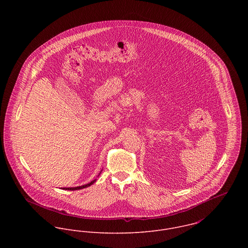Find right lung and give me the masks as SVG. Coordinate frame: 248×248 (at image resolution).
<instances>
[{
	"label": "right lung",
	"instance_id": "add662e5",
	"mask_svg": "<svg viewBox=\"0 0 248 248\" xmlns=\"http://www.w3.org/2000/svg\"><path fill=\"white\" fill-rule=\"evenodd\" d=\"M95 180H96V179H94V180L91 181V182H90V183H88V184L82 185V186H78V187H71V188H63V189H64V190H71V191H73V190H79V189H83V188L89 187V186H91L92 184H93V183L95 182Z\"/></svg>",
	"mask_w": 248,
	"mask_h": 248
}]
</instances>
